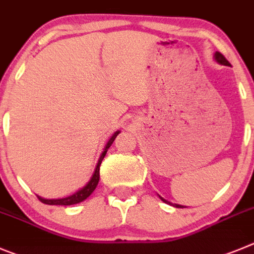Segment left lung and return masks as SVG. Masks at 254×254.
<instances>
[{"label":"left lung","mask_w":254,"mask_h":254,"mask_svg":"<svg viewBox=\"0 0 254 254\" xmlns=\"http://www.w3.org/2000/svg\"><path fill=\"white\" fill-rule=\"evenodd\" d=\"M214 58H215V61L218 62V63H220V64H223V65H230V63L227 61V58H225V57H224L221 53H219V52H216V53L214 54ZM159 197H161V196H159ZM161 200L163 201V202H166V204L173 205L172 202H170V201L164 200L163 197H161ZM173 206H175V207H186V206H182V205H178V204H175V205H173Z\"/></svg>","instance_id":"obj_1"}]
</instances>
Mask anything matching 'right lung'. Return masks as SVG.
<instances>
[{
    "mask_svg": "<svg viewBox=\"0 0 254 254\" xmlns=\"http://www.w3.org/2000/svg\"><path fill=\"white\" fill-rule=\"evenodd\" d=\"M119 132H120L119 130L116 132H114V135L111 136L110 139H109V141H107L104 152H102V154L100 155V159H99V162H97V166H96V168H95V172H93L92 177H91V180L88 181V184L86 185V186L82 187V189L78 190L76 193H73L72 196H68V197L53 198V200H48V198H43V197H40V196H38L39 200L42 201V202H44V204H47V205H74V204H78V202H82V201L86 200V198H87L88 196H90L91 193L93 192V191H95L96 186H97V184H99V181H100V166H101V162H102V159H104L105 155H106L107 149L111 147V144L114 143V140H115V138L118 136Z\"/></svg>",
    "mask_w": 254,
    "mask_h": 254,
    "instance_id": "right-lung-1",
    "label": "right lung"
}]
</instances>
